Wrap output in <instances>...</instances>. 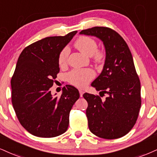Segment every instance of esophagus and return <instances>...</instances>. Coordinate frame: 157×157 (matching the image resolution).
<instances>
[{
	"label": "esophagus",
	"instance_id": "esophagus-1",
	"mask_svg": "<svg viewBox=\"0 0 157 157\" xmlns=\"http://www.w3.org/2000/svg\"><path fill=\"white\" fill-rule=\"evenodd\" d=\"M79 92H80V97H82V95H83V94H84V90H82V89H80V90H79Z\"/></svg>",
	"mask_w": 157,
	"mask_h": 157
}]
</instances>
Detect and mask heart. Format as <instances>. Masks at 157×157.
<instances>
[{"mask_svg": "<svg viewBox=\"0 0 157 157\" xmlns=\"http://www.w3.org/2000/svg\"><path fill=\"white\" fill-rule=\"evenodd\" d=\"M75 47L82 53L87 56H94L96 60L99 61L102 58L103 54L101 51L97 50V44L92 38L88 36H81L75 41ZM69 54V49L67 47L64 48L60 52L58 57V63L61 67L65 66L67 63L68 56ZM94 77V72L90 69L71 71L68 75V79L71 84L77 87H84L92 80Z\"/></svg>", "mask_w": 157, "mask_h": 157, "instance_id": "b5f03b06", "label": "heart"}]
</instances>
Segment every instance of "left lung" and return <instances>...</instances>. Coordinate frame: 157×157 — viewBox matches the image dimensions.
I'll return each instance as SVG.
<instances>
[{"instance_id":"8db88e82","label":"left lung","mask_w":157,"mask_h":157,"mask_svg":"<svg viewBox=\"0 0 157 157\" xmlns=\"http://www.w3.org/2000/svg\"><path fill=\"white\" fill-rule=\"evenodd\" d=\"M80 34L98 38L105 49L103 69L91 83L100 96L83 94L88 104V127L101 138H119L132 129L141 106L140 82L132 56L124 39L110 28L94 27ZM105 93L107 97L101 100Z\"/></svg>"}]
</instances>
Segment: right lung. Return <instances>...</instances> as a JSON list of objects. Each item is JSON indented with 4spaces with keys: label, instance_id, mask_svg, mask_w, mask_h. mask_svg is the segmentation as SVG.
I'll use <instances>...</instances> for the list:
<instances>
[{
    "label": "right lung",
    "instance_id": "1",
    "mask_svg": "<svg viewBox=\"0 0 157 157\" xmlns=\"http://www.w3.org/2000/svg\"><path fill=\"white\" fill-rule=\"evenodd\" d=\"M77 33L44 38L26 47L19 56L11 80L12 101L19 121L31 135L54 137L68 129L69 113L80 93L67 85L56 97L50 88L60 71V52Z\"/></svg>",
    "mask_w": 157,
    "mask_h": 157
}]
</instances>
